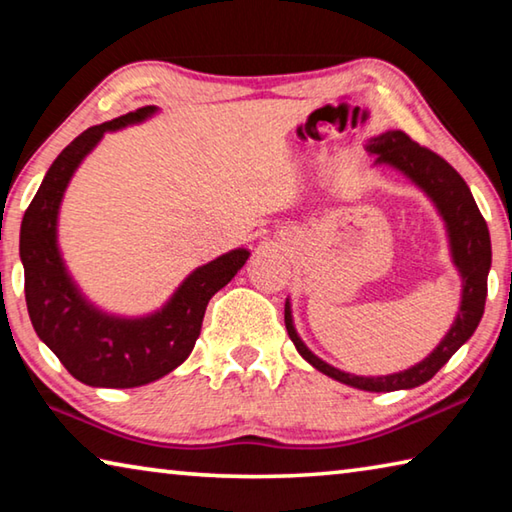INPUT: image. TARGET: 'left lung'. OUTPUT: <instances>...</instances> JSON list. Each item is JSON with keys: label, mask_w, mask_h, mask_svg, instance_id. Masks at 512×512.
Masks as SVG:
<instances>
[{"label": "left lung", "mask_w": 512, "mask_h": 512, "mask_svg": "<svg viewBox=\"0 0 512 512\" xmlns=\"http://www.w3.org/2000/svg\"><path fill=\"white\" fill-rule=\"evenodd\" d=\"M368 151L377 153V162H386L406 173L415 185H420L433 198V203L438 205L440 214H443L449 230V241H452L454 264L463 275V300L456 323L427 359L420 361L418 366L404 372H395V375L388 377L348 375V372H341L329 366V363L320 361L316 354L307 350V345L300 341L296 329H293L289 302L284 307V325H287V332L293 345H296V350L300 352V357L309 361L323 375L341 381V384L361 388V391L388 393L402 391V388H415L424 384V381H429L474 334V329L479 327V320L483 316L485 296H488V271L492 262V250L488 223H485L483 214L476 207L474 196L461 178V173L447 160L427 149V146L413 142L404 131H386L384 135L375 137L368 144Z\"/></svg>", "instance_id": "1"}]
</instances>
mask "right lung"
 I'll return each mask as SVG.
<instances>
[{"instance_id":"1","label":"right lung","mask_w":512,"mask_h":512,"mask_svg":"<svg viewBox=\"0 0 512 512\" xmlns=\"http://www.w3.org/2000/svg\"><path fill=\"white\" fill-rule=\"evenodd\" d=\"M151 112L153 106H144L83 131L51 164L22 219L20 257L33 329L69 375L88 386L135 388L178 368L194 350L207 302L248 259V250H232L196 268L167 307L140 320L101 314L76 291L56 246L60 198L74 169L103 133L142 121Z\"/></svg>"}]
</instances>
